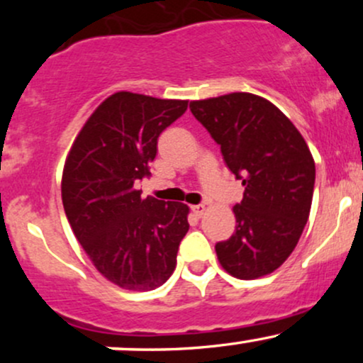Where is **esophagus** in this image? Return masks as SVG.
<instances>
[{
    "instance_id": "obj_1",
    "label": "esophagus",
    "mask_w": 363,
    "mask_h": 363,
    "mask_svg": "<svg viewBox=\"0 0 363 363\" xmlns=\"http://www.w3.org/2000/svg\"><path fill=\"white\" fill-rule=\"evenodd\" d=\"M191 210H193V213L196 216H203V213L206 211V206L205 205H194V206H191Z\"/></svg>"
}]
</instances>
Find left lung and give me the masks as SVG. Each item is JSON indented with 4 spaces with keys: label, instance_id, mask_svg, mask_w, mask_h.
Masks as SVG:
<instances>
[{
    "label": "left lung",
    "instance_id": "obj_1",
    "mask_svg": "<svg viewBox=\"0 0 363 363\" xmlns=\"http://www.w3.org/2000/svg\"><path fill=\"white\" fill-rule=\"evenodd\" d=\"M189 109L220 145L225 164L245 187L235 232L215 245L222 268L239 280L273 273L289 259L311 213L315 164L283 112L247 91L193 101Z\"/></svg>",
    "mask_w": 363,
    "mask_h": 363
}]
</instances>
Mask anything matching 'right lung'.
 Wrapping results in <instances>:
<instances>
[{
	"mask_svg": "<svg viewBox=\"0 0 363 363\" xmlns=\"http://www.w3.org/2000/svg\"><path fill=\"white\" fill-rule=\"evenodd\" d=\"M186 109L187 101L116 91L91 112L66 157L65 213L95 269L119 289L155 290L176 269L189 206L143 199L135 184L150 176L160 133Z\"/></svg>",
	"mask_w": 363,
	"mask_h": 363,
	"instance_id": "obj_1",
	"label": "right lung"
}]
</instances>
